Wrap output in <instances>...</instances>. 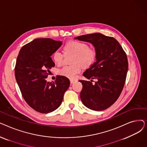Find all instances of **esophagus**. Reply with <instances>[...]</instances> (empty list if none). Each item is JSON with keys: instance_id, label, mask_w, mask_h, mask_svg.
<instances>
[{"instance_id": "1", "label": "esophagus", "mask_w": 147, "mask_h": 147, "mask_svg": "<svg viewBox=\"0 0 147 147\" xmlns=\"http://www.w3.org/2000/svg\"><path fill=\"white\" fill-rule=\"evenodd\" d=\"M76 82V80H72V79H71L70 80V83H71V84H73V83H74V82Z\"/></svg>"}]
</instances>
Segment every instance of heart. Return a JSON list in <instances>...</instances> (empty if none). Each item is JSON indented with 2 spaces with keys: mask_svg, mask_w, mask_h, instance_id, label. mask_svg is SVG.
<instances>
[{
  "mask_svg": "<svg viewBox=\"0 0 147 147\" xmlns=\"http://www.w3.org/2000/svg\"><path fill=\"white\" fill-rule=\"evenodd\" d=\"M64 51L65 54H74L71 59V64H73L64 67L59 69L58 73L69 79H74L81 72V66L84 68H88L93 65L97 57L95 48L89 47L85 42L78 40L66 43L64 46ZM63 58L64 55L59 51H55L52 55L53 62L58 65L62 64Z\"/></svg>",
  "mask_w": 147,
  "mask_h": 147,
  "instance_id": "b5f03b06",
  "label": "heart"
}]
</instances>
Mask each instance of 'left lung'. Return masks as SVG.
<instances>
[{
    "label": "left lung",
    "mask_w": 147,
    "mask_h": 147,
    "mask_svg": "<svg viewBox=\"0 0 147 147\" xmlns=\"http://www.w3.org/2000/svg\"><path fill=\"white\" fill-rule=\"evenodd\" d=\"M75 38L92 43L97 52L96 61L83 74L90 81L79 80L83 85L82 102L92 110H105L117 101L124 87L128 69L126 53L115 38L101 33ZM94 79L97 80L94 84Z\"/></svg>",
    "instance_id": "left-lung-1"
}]
</instances>
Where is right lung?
<instances>
[{
  "label": "right lung",
  "instance_id": "obj_1",
  "mask_svg": "<svg viewBox=\"0 0 147 147\" xmlns=\"http://www.w3.org/2000/svg\"><path fill=\"white\" fill-rule=\"evenodd\" d=\"M61 45L62 42L51 38H36L19 52L15 79L26 102L37 112L48 113L57 109L69 86L64 76H57L52 83L46 80L55 66L51 57Z\"/></svg>",
  "mask_w": 147,
  "mask_h": 147
}]
</instances>
